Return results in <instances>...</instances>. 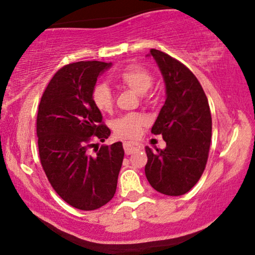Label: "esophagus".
I'll return each instance as SVG.
<instances>
[{"mask_svg": "<svg viewBox=\"0 0 255 255\" xmlns=\"http://www.w3.org/2000/svg\"><path fill=\"white\" fill-rule=\"evenodd\" d=\"M124 148H125V153L128 155V154H132V153L139 151V149L142 148V145L138 143H135V142H125Z\"/></svg>", "mask_w": 255, "mask_h": 255, "instance_id": "34e87169", "label": "esophagus"}]
</instances>
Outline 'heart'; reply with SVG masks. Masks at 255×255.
<instances>
[{"label": "heart", "mask_w": 255, "mask_h": 255, "mask_svg": "<svg viewBox=\"0 0 255 255\" xmlns=\"http://www.w3.org/2000/svg\"><path fill=\"white\" fill-rule=\"evenodd\" d=\"M118 82L138 95H144L153 85V77L145 68L130 66L118 76ZM92 101L101 112H110L113 108V95L106 84H98L92 93ZM147 118L142 113H129L113 123V130L120 138H136L139 136Z\"/></svg>", "instance_id": "obj_1"}]
</instances>
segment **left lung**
Instances as JSON below:
<instances>
[{
	"label": "left lung",
	"mask_w": 255,
	"mask_h": 255,
	"mask_svg": "<svg viewBox=\"0 0 255 255\" xmlns=\"http://www.w3.org/2000/svg\"><path fill=\"white\" fill-rule=\"evenodd\" d=\"M165 85V102L152 127L163 137V149L145 147V176L155 191L170 196L187 193L201 178L212 135L211 112L205 93L183 63L152 48Z\"/></svg>",
	"instance_id": "obj_1"
}]
</instances>
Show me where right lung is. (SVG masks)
<instances>
[{"label": "right lung", "mask_w": 255, "mask_h": 255, "mask_svg": "<svg viewBox=\"0 0 255 255\" xmlns=\"http://www.w3.org/2000/svg\"><path fill=\"white\" fill-rule=\"evenodd\" d=\"M111 62L80 61L61 68L40 99L37 137L40 162L58 195L76 209L91 211L115 195L124 160L123 143L102 145L92 155L93 139L111 131L102 123L92 93Z\"/></svg>", "instance_id": "right-lung-1"}]
</instances>
